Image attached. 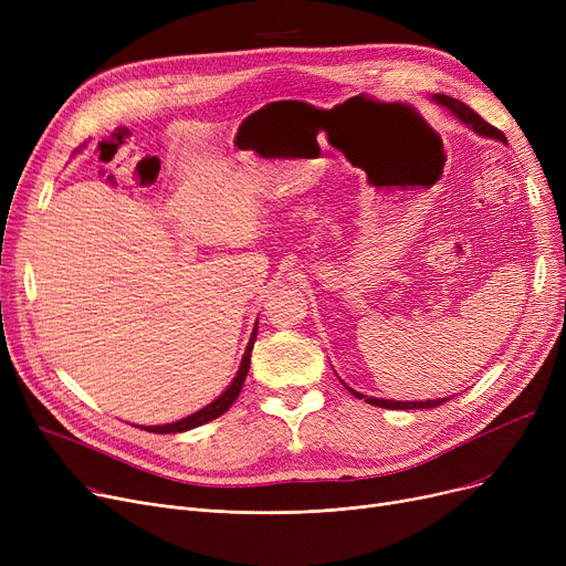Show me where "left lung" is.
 I'll return each instance as SVG.
<instances>
[{
	"instance_id": "left-lung-1",
	"label": "left lung",
	"mask_w": 566,
	"mask_h": 566,
	"mask_svg": "<svg viewBox=\"0 0 566 566\" xmlns=\"http://www.w3.org/2000/svg\"><path fill=\"white\" fill-rule=\"evenodd\" d=\"M431 101L433 103H438L440 107H444V109H450L461 124H465L470 130H474L478 135H482V137H489V139H497V142H502V144H507V137H504L497 128H493L491 124H486L484 118L478 114V112H472L465 103H461V101H457V98H450V96H444V94H433L431 96ZM348 392L350 395H355L358 399H365L367 403H371V406H378V408H392V410H418V408H436V406H440V403H444L448 401L450 397H444V399H427V401H392V399H376V397H365V395H360V392H355L353 388H348Z\"/></svg>"
}]
</instances>
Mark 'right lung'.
I'll return each instance as SVG.
<instances>
[{
    "mask_svg": "<svg viewBox=\"0 0 566 566\" xmlns=\"http://www.w3.org/2000/svg\"><path fill=\"white\" fill-rule=\"evenodd\" d=\"M256 323H259V321H256ZM256 323H254V331H252V335H250L248 348H245V353H243L241 367H238L233 380L227 385V390H224L218 399H213L208 406L199 408L197 412L188 415V418H184V420H176V422H171V424H158V427H142V429H144V431H151V433H181V431L197 429V427H201V424H206V422H213V420L220 418V415H224V412L231 408V403L238 399V395H241L245 376H248V371H250V358H252V348H254V342H256Z\"/></svg>",
    "mask_w": 566,
    "mask_h": 566,
    "instance_id": "1",
    "label": "right lung"
}]
</instances>
